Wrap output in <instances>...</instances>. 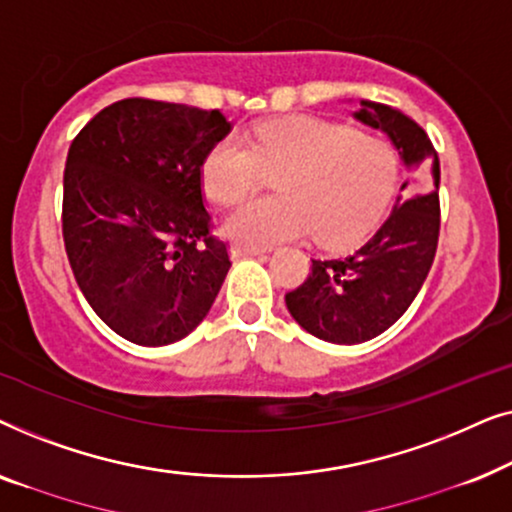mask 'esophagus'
Returning <instances> with one entry per match:
<instances>
[{"mask_svg": "<svg viewBox=\"0 0 512 512\" xmlns=\"http://www.w3.org/2000/svg\"><path fill=\"white\" fill-rule=\"evenodd\" d=\"M230 254H233V258L263 256L265 249H261V247H247V244H233V247H230Z\"/></svg>", "mask_w": 512, "mask_h": 512, "instance_id": "1", "label": "esophagus"}]
</instances>
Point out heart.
I'll list each match as a JSON object with an SVG mask.
<instances>
[{
    "label": "heart",
    "mask_w": 512,
    "mask_h": 512,
    "mask_svg": "<svg viewBox=\"0 0 512 512\" xmlns=\"http://www.w3.org/2000/svg\"><path fill=\"white\" fill-rule=\"evenodd\" d=\"M263 167L282 170L277 195L244 202L223 223L230 240L272 247L314 230L324 244H347L380 221L396 193L398 160L380 137L319 118L258 125L251 142L226 137L202 160V186L219 205L254 191Z\"/></svg>",
    "instance_id": "b5f03b06"
}]
</instances>
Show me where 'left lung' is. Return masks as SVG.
I'll use <instances>...</instances> for the list:
<instances>
[{
  "instance_id": "obj_1",
  "label": "left lung",
  "mask_w": 512,
  "mask_h": 512,
  "mask_svg": "<svg viewBox=\"0 0 512 512\" xmlns=\"http://www.w3.org/2000/svg\"><path fill=\"white\" fill-rule=\"evenodd\" d=\"M356 121L387 132L405 163L394 212L354 254L312 258V272L284 296L291 317L335 345L373 340L403 317L422 289L440 235V163L431 139L401 111L361 100Z\"/></svg>"
}]
</instances>
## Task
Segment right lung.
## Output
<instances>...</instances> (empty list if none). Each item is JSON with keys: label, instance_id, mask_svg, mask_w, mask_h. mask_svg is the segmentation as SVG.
Segmentation results:
<instances>
[{"label": "right lung", "instance_id": "1", "mask_svg": "<svg viewBox=\"0 0 512 512\" xmlns=\"http://www.w3.org/2000/svg\"><path fill=\"white\" fill-rule=\"evenodd\" d=\"M230 130L219 109L128 97L90 118L69 146V265L97 317L135 345L186 338L228 275V242L205 209L202 160Z\"/></svg>", "mask_w": 512, "mask_h": 512}]
</instances>
